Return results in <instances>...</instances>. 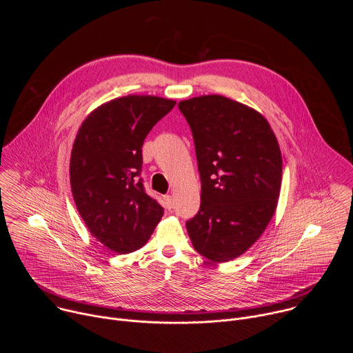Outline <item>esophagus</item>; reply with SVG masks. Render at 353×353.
<instances>
[{
  "label": "esophagus",
  "mask_w": 353,
  "mask_h": 353,
  "mask_svg": "<svg viewBox=\"0 0 353 353\" xmlns=\"http://www.w3.org/2000/svg\"><path fill=\"white\" fill-rule=\"evenodd\" d=\"M163 205L169 211L173 208V198H172V195H165L163 196Z\"/></svg>",
  "instance_id": "1"
}]
</instances>
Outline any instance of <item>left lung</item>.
Here are the masks:
<instances>
[{
  "label": "left lung",
  "instance_id": "8db88e82",
  "mask_svg": "<svg viewBox=\"0 0 353 353\" xmlns=\"http://www.w3.org/2000/svg\"><path fill=\"white\" fill-rule=\"evenodd\" d=\"M201 177L198 214L185 222L201 256L226 263L253 245L279 198L282 157L268 121L219 94L183 100Z\"/></svg>",
  "mask_w": 353,
  "mask_h": 353
}]
</instances>
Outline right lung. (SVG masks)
I'll use <instances>...</instances> for the list:
<instances>
[{
	"label": "right lung",
	"mask_w": 353,
	"mask_h": 353,
	"mask_svg": "<svg viewBox=\"0 0 353 353\" xmlns=\"http://www.w3.org/2000/svg\"><path fill=\"white\" fill-rule=\"evenodd\" d=\"M174 105L128 94L94 109L78 130L70 162L74 201L92 236L117 254L142 247L163 216L139 179L142 145Z\"/></svg>",
	"instance_id": "1"
}]
</instances>
